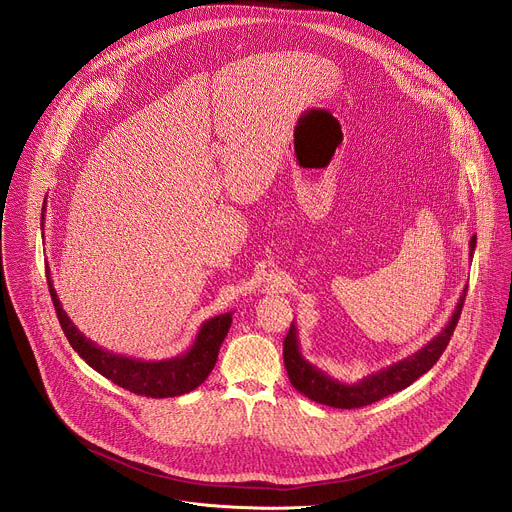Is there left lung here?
I'll return each mask as SVG.
<instances>
[{
	"instance_id": "left-lung-1",
	"label": "left lung",
	"mask_w": 512,
	"mask_h": 512,
	"mask_svg": "<svg viewBox=\"0 0 512 512\" xmlns=\"http://www.w3.org/2000/svg\"><path fill=\"white\" fill-rule=\"evenodd\" d=\"M474 249H476V237H472V241H470V257L474 255ZM466 292H468V286L463 288V292L457 300V306H455L449 322L445 324V329H441V333L437 337H433L425 347H421L416 353H412L380 371H374V374L365 376L363 380H359L355 384L339 382V380L331 378L329 374H324V371L318 369L316 365H312L300 351L298 329L292 322L290 333L284 339V363H286L288 378H290L292 386L298 392H302L304 396H308L310 400L333 406V408H361L371 402H378L394 392L404 390L414 380L427 374V371L437 363V359L441 357L445 347L449 345V339L455 331V324L461 314L463 302H466Z\"/></svg>"
}]
</instances>
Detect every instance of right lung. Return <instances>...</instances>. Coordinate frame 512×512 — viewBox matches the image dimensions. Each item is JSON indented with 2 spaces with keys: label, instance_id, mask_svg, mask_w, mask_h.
Wrapping results in <instances>:
<instances>
[{
  "label": "right lung",
  "instance_id": "right-lung-1",
  "mask_svg": "<svg viewBox=\"0 0 512 512\" xmlns=\"http://www.w3.org/2000/svg\"><path fill=\"white\" fill-rule=\"evenodd\" d=\"M46 284H49L61 329L69 339L71 347L79 353V357L104 378L138 396L169 398L196 390L214 369L220 345L232 322V312H224L206 320L200 327L192 347L177 357L161 361L134 359L108 351L87 339L63 310V304L53 288L51 271L46 273Z\"/></svg>",
  "mask_w": 512,
  "mask_h": 512
}]
</instances>
